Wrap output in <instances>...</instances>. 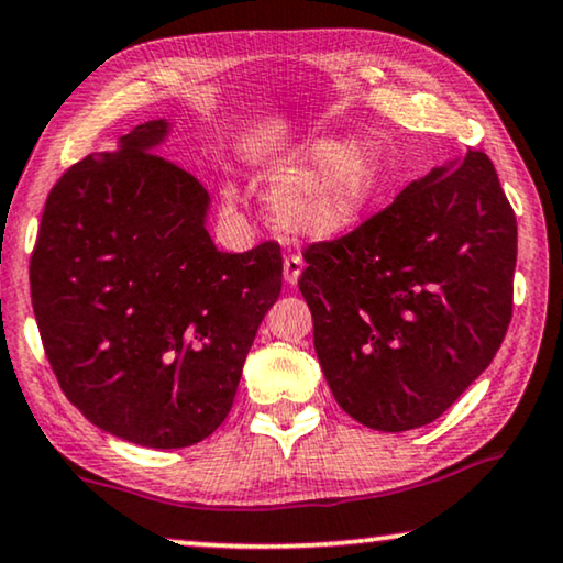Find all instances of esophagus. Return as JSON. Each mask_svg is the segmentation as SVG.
Returning a JSON list of instances; mask_svg holds the SVG:
<instances>
[{
	"mask_svg": "<svg viewBox=\"0 0 563 563\" xmlns=\"http://www.w3.org/2000/svg\"><path fill=\"white\" fill-rule=\"evenodd\" d=\"M299 276H301V258L299 256L284 258V282H287V287H297Z\"/></svg>",
	"mask_w": 563,
	"mask_h": 563,
	"instance_id": "34e87169",
	"label": "esophagus"
}]
</instances>
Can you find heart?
Here are the masks:
<instances>
[{"instance_id": "1", "label": "heart", "mask_w": 563, "mask_h": 563, "mask_svg": "<svg viewBox=\"0 0 563 563\" xmlns=\"http://www.w3.org/2000/svg\"><path fill=\"white\" fill-rule=\"evenodd\" d=\"M272 218L284 233L307 241H330L363 221L383 185V150L368 136L340 144L335 136H312L289 146L264 175ZM223 200L233 206L231 183Z\"/></svg>"}]
</instances>
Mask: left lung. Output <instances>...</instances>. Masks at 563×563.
Wrapping results in <instances>:
<instances>
[{"label": "left lung", "instance_id": "8db88e82", "mask_svg": "<svg viewBox=\"0 0 563 563\" xmlns=\"http://www.w3.org/2000/svg\"><path fill=\"white\" fill-rule=\"evenodd\" d=\"M518 225L485 152L434 167L342 239L299 289L324 380L355 421L409 431L493 363L512 314Z\"/></svg>", "mask_w": 563, "mask_h": 563}]
</instances>
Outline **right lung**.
<instances>
[{
	"mask_svg": "<svg viewBox=\"0 0 563 563\" xmlns=\"http://www.w3.org/2000/svg\"><path fill=\"white\" fill-rule=\"evenodd\" d=\"M169 134V119L146 121L73 165L47 195L30 262L63 394L93 427L152 450L221 427L282 291L276 243L218 251L206 187L157 154Z\"/></svg>",
	"mask_w": 563,
	"mask_h": 563,
	"instance_id": "right-lung-1",
	"label": "right lung"
}]
</instances>
